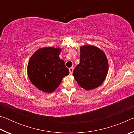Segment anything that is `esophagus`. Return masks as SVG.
Segmentation results:
<instances>
[{"label":"esophagus","mask_w":134,"mask_h":134,"mask_svg":"<svg viewBox=\"0 0 134 134\" xmlns=\"http://www.w3.org/2000/svg\"><path fill=\"white\" fill-rule=\"evenodd\" d=\"M74 68L73 67H71L69 69V71H70V74H72V71H73Z\"/></svg>","instance_id":"obj_1"}]
</instances>
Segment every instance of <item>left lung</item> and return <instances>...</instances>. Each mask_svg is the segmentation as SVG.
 Masks as SVG:
<instances>
[{
	"label": "left lung",
	"instance_id": "8db88e82",
	"mask_svg": "<svg viewBox=\"0 0 134 134\" xmlns=\"http://www.w3.org/2000/svg\"><path fill=\"white\" fill-rule=\"evenodd\" d=\"M80 62L75 67L72 76L78 85L89 90L100 86L108 71V59L104 52L93 45L80 47Z\"/></svg>",
	"mask_w": 134,
	"mask_h": 134
}]
</instances>
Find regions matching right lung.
<instances>
[{"mask_svg":"<svg viewBox=\"0 0 134 134\" xmlns=\"http://www.w3.org/2000/svg\"><path fill=\"white\" fill-rule=\"evenodd\" d=\"M60 48L44 47L36 51L29 59L28 76L32 83L41 91L52 93L69 74L64 60L60 58Z\"/></svg>","mask_w":134,"mask_h":134,"instance_id":"obj_1","label":"right lung"}]
</instances>
